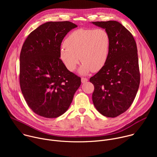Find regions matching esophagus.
Returning <instances> with one entry per match:
<instances>
[{
  "instance_id": "34e87169",
  "label": "esophagus",
  "mask_w": 157,
  "mask_h": 157,
  "mask_svg": "<svg viewBox=\"0 0 157 157\" xmlns=\"http://www.w3.org/2000/svg\"><path fill=\"white\" fill-rule=\"evenodd\" d=\"M87 81H88V79H87V78H84V77H82V78H81V82H82V83H84V82H87Z\"/></svg>"
}]
</instances>
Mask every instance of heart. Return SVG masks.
I'll return each mask as SVG.
<instances>
[{"mask_svg": "<svg viewBox=\"0 0 157 157\" xmlns=\"http://www.w3.org/2000/svg\"><path fill=\"white\" fill-rule=\"evenodd\" d=\"M110 46V36L105 29H80L66 38L60 50L59 57L70 71L76 70L81 59V74L97 72L107 61Z\"/></svg>", "mask_w": 157, "mask_h": 157, "instance_id": "obj_1", "label": "heart"}]
</instances>
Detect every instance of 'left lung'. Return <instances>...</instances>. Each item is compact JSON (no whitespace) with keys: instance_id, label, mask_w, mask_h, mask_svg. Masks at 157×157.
Returning <instances> with one entry per match:
<instances>
[{"instance_id":"left-lung-1","label":"left lung","mask_w":157,"mask_h":157,"mask_svg":"<svg viewBox=\"0 0 157 157\" xmlns=\"http://www.w3.org/2000/svg\"><path fill=\"white\" fill-rule=\"evenodd\" d=\"M105 29L110 36L107 61L89 79L93 84V102L99 113L116 117L130 107L138 91L140 75L136 42L119 22L93 21Z\"/></svg>"}]
</instances>
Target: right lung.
<instances>
[{
  "mask_svg": "<svg viewBox=\"0 0 157 157\" xmlns=\"http://www.w3.org/2000/svg\"><path fill=\"white\" fill-rule=\"evenodd\" d=\"M76 27L69 21L47 22L32 32L22 46L20 86L27 105L38 116H61L81 85V78L67 69L59 57L64 37Z\"/></svg>",
  "mask_w": 157,
  "mask_h": 157,
  "instance_id": "right-lung-1",
  "label": "right lung"
}]
</instances>
